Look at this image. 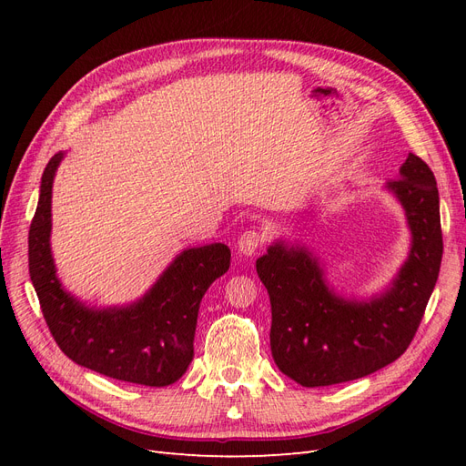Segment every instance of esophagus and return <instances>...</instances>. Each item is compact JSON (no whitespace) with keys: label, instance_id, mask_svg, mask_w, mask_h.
Returning a JSON list of instances; mask_svg holds the SVG:
<instances>
[{"label":"esophagus","instance_id":"obj_1","mask_svg":"<svg viewBox=\"0 0 466 466\" xmlns=\"http://www.w3.org/2000/svg\"><path fill=\"white\" fill-rule=\"evenodd\" d=\"M264 245V235L257 229H248L245 233H241V237H238L237 241V248L241 255L245 257H252L255 252Z\"/></svg>","mask_w":466,"mask_h":466}]
</instances>
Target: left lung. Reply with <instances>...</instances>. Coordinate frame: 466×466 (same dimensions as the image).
<instances>
[{"instance_id":"8db88e82","label":"left lung","mask_w":466,"mask_h":466,"mask_svg":"<svg viewBox=\"0 0 466 466\" xmlns=\"http://www.w3.org/2000/svg\"><path fill=\"white\" fill-rule=\"evenodd\" d=\"M385 188L404 208L412 245L392 284L370 301L334 293L305 247L278 241L257 260L272 305V358L303 387L346 383L385 368L410 346L424 317L443 255L435 177L408 153L400 175Z\"/></svg>"}]
</instances>
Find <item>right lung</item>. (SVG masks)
I'll return each instance as SVG.
<instances>
[{"label":"right lung","instance_id":"1","mask_svg":"<svg viewBox=\"0 0 466 466\" xmlns=\"http://www.w3.org/2000/svg\"><path fill=\"white\" fill-rule=\"evenodd\" d=\"M64 153L48 161L29 231V274L56 344L83 368L146 387L178 380L194 358V332L208 288L229 270L231 250L211 243L182 250L142 299L95 309L67 293L50 250L52 182Z\"/></svg>","mask_w":466,"mask_h":466}]
</instances>
